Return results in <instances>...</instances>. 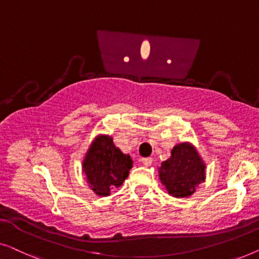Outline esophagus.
<instances>
[{"label": "esophagus", "mask_w": 259, "mask_h": 259, "mask_svg": "<svg viewBox=\"0 0 259 259\" xmlns=\"http://www.w3.org/2000/svg\"><path fill=\"white\" fill-rule=\"evenodd\" d=\"M142 163L145 166H150L151 163H152V158L151 157H145V158H142Z\"/></svg>", "instance_id": "34e87169"}]
</instances>
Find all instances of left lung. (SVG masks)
<instances>
[{
  "instance_id": "obj_1",
  "label": "left lung",
  "mask_w": 259,
  "mask_h": 259,
  "mask_svg": "<svg viewBox=\"0 0 259 259\" xmlns=\"http://www.w3.org/2000/svg\"><path fill=\"white\" fill-rule=\"evenodd\" d=\"M159 180L167 194L176 198L190 197L205 181V163L189 142L175 145L171 156L158 167Z\"/></svg>"
}]
</instances>
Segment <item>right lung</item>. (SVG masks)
Returning <instances> with one entry per match:
<instances>
[{
  "label": "right lung",
  "mask_w": 259,
  "mask_h": 259,
  "mask_svg": "<svg viewBox=\"0 0 259 259\" xmlns=\"http://www.w3.org/2000/svg\"><path fill=\"white\" fill-rule=\"evenodd\" d=\"M133 167L130 155H125L109 135H98L92 142L82 162V171L89 188L102 197L121 187Z\"/></svg>",
  "instance_id": "add662e5"
}]
</instances>
